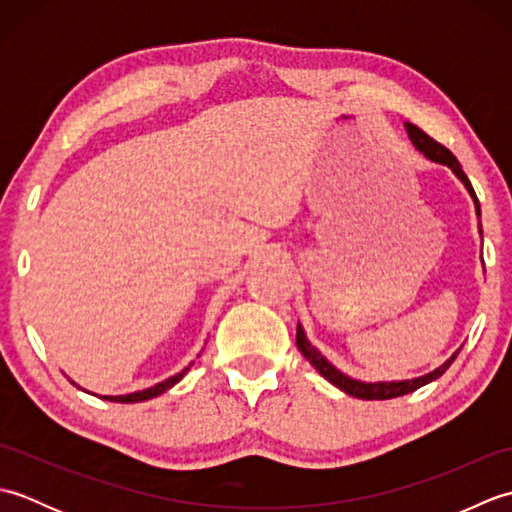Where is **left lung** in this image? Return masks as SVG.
<instances>
[{
    "instance_id": "8db88e82",
    "label": "left lung",
    "mask_w": 512,
    "mask_h": 512,
    "mask_svg": "<svg viewBox=\"0 0 512 512\" xmlns=\"http://www.w3.org/2000/svg\"><path fill=\"white\" fill-rule=\"evenodd\" d=\"M405 129H407V136H409V140L413 143V147H416L420 154H424V158H429L431 162H438V165L449 167L455 173V178H458L464 184L466 191H469V195L473 198L475 213H477V217H480V202H477V195H475V191L471 187L469 178H466V173L462 171V165L458 162V158H455L447 147H442L440 143H436V140L424 134L422 129L416 127L413 123H405ZM480 235H482V226H480ZM297 347H299V352L308 358L310 365L317 369V372L325 380H330L334 387H339L341 391H345V394H350L354 398H363V400L398 398V396L411 394V391H416V389H420L424 385L433 383V380L440 378L444 372H447V369L451 367V363L455 361V356H458L460 350H462V347H460V350H455L440 367H436V369H433V372L424 374V376L409 378V380H378V383H365V380H358V378L347 376V374L341 372L339 367H334L328 361V358H325L317 350V347H314L308 341V336H306V332H303L301 323H297Z\"/></svg>"
}]
</instances>
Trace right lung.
I'll return each instance as SVG.
<instances>
[{
	"mask_svg": "<svg viewBox=\"0 0 512 512\" xmlns=\"http://www.w3.org/2000/svg\"><path fill=\"white\" fill-rule=\"evenodd\" d=\"M198 356H200V354H198ZM191 365H193V363H189L187 367H184L182 372L169 376L167 380H162V383H156L154 387H147V389H140V391H132V394H123V396H101V398H103V400H112V402H143V400H149V398H156V396H160V394H165V391L171 389L176 383H180V380L184 378V374H187L189 369H191ZM70 383L76 385L74 380H70ZM76 387H79V385H76ZM83 391H85V389H83Z\"/></svg>",
	"mask_w": 512,
	"mask_h": 512,
	"instance_id": "right-lung-1",
	"label": "right lung"
}]
</instances>
